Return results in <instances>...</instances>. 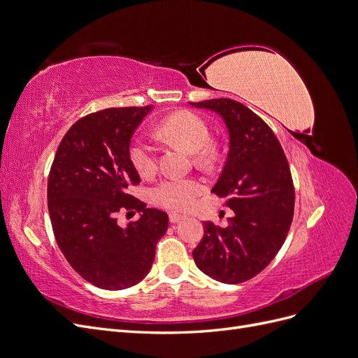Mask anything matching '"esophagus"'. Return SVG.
<instances>
[{
  "instance_id": "34e87169",
  "label": "esophagus",
  "mask_w": 358,
  "mask_h": 358,
  "mask_svg": "<svg viewBox=\"0 0 358 358\" xmlns=\"http://www.w3.org/2000/svg\"><path fill=\"white\" fill-rule=\"evenodd\" d=\"M169 218H170V222H171V224H178V222H180L182 220H185L187 216L182 215V213H178V212H171V213L169 215Z\"/></svg>"
}]
</instances>
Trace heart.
I'll list each match as a JSON object with an SVG mask.
<instances>
[{"instance_id": "obj_1", "label": "heart", "mask_w": 358, "mask_h": 358, "mask_svg": "<svg viewBox=\"0 0 358 358\" xmlns=\"http://www.w3.org/2000/svg\"><path fill=\"white\" fill-rule=\"evenodd\" d=\"M158 134L167 142L176 143L196 154L200 164L216 159V146L210 142L208 121L192 110H176L158 125ZM129 161L142 178H150L158 169L155 146L143 137H137L129 146ZM203 192V183L194 178H166L150 191L152 201L170 210H187Z\"/></svg>"}]
</instances>
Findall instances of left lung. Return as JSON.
I'll use <instances>...</instances> for the list:
<instances>
[{
    "mask_svg": "<svg viewBox=\"0 0 358 358\" xmlns=\"http://www.w3.org/2000/svg\"><path fill=\"white\" fill-rule=\"evenodd\" d=\"M191 104L220 113L229 128V157L212 192L234 212L225 229L204 222L192 257L204 275L241 284L264 270L284 245L294 213V183L272 128L245 104L231 99Z\"/></svg>",
    "mask_w": 358,
    "mask_h": 358,
    "instance_id": "1",
    "label": "left lung"
}]
</instances>
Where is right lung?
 Returning a JSON list of instances; mask_svg holds the SVG:
<instances>
[{
  "label": "right lung",
  "mask_w": 358,
  "mask_h": 358,
  "mask_svg": "<svg viewBox=\"0 0 358 358\" xmlns=\"http://www.w3.org/2000/svg\"><path fill=\"white\" fill-rule=\"evenodd\" d=\"M150 109L112 107L80 117L62 137L50 167L48 208L57 243L76 272L103 289L138 284L169 227L166 212L128 192L140 183L129 142ZM121 210L143 216L122 229L115 218Z\"/></svg>",
  "instance_id": "right-lung-1"
}]
</instances>
